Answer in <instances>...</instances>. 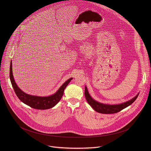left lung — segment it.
I'll return each mask as SVG.
<instances>
[{"mask_svg":"<svg viewBox=\"0 0 151 151\" xmlns=\"http://www.w3.org/2000/svg\"><path fill=\"white\" fill-rule=\"evenodd\" d=\"M85 96L86 98V101L88 103L91 105V106L96 111L100 113H104V114H113L116 113L117 112L120 111L124 108H127V106L131 105L137 98L139 93L135 96L134 98L129 100V101L119 104V105H106L101 104L97 101H95L93 100L91 96L89 95L88 91L87 90L86 86L85 87Z\"/></svg>","mask_w":151,"mask_h":151,"instance_id":"1","label":"left lung"}]
</instances>
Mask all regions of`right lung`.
I'll use <instances>...</instances> for the list:
<instances>
[{
  "label": "right lung",
  "instance_id": "obj_1",
  "mask_svg": "<svg viewBox=\"0 0 151 151\" xmlns=\"http://www.w3.org/2000/svg\"><path fill=\"white\" fill-rule=\"evenodd\" d=\"M10 79L16 95L22 102L31 108L36 109L45 110L53 108L60 101L63 95L65 87L67 86L70 81L72 80V78L67 80L55 94L46 97L32 96L27 94L22 91L14 81L12 72V62L10 63Z\"/></svg>",
  "mask_w": 151,
  "mask_h": 151
}]
</instances>
